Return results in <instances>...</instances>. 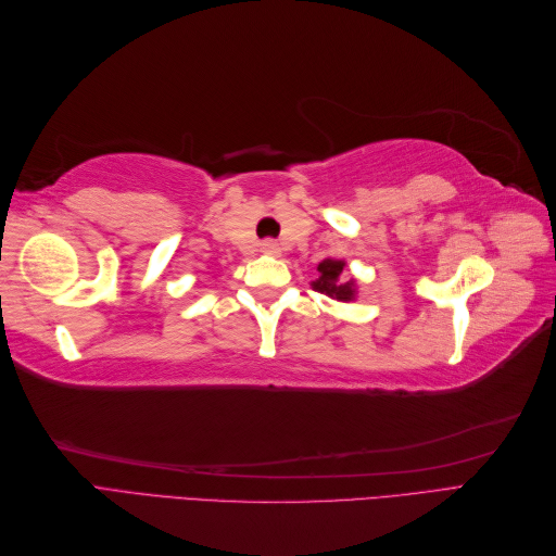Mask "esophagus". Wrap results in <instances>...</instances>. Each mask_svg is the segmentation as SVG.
Returning a JSON list of instances; mask_svg holds the SVG:
<instances>
[{
  "label": "esophagus",
  "instance_id": "34e87169",
  "mask_svg": "<svg viewBox=\"0 0 556 556\" xmlns=\"http://www.w3.org/2000/svg\"><path fill=\"white\" fill-rule=\"evenodd\" d=\"M260 250L264 252V255H280V245L274 241V239H266L260 243Z\"/></svg>",
  "mask_w": 556,
  "mask_h": 556
}]
</instances>
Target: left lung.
Returning <instances> with one entry per match:
<instances>
[{
	"label": "left lung",
	"mask_w": 556,
	"mask_h": 556,
	"mask_svg": "<svg viewBox=\"0 0 556 556\" xmlns=\"http://www.w3.org/2000/svg\"><path fill=\"white\" fill-rule=\"evenodd\" d=\"M345 268L343 260H325L317 264V271L319 276L311 282L315 292H323L331 299H339V301H352L355 299V280H343L341 274Z\"/></svg>",
	"instance_id": "left-lung-1"
}]
</instances>
